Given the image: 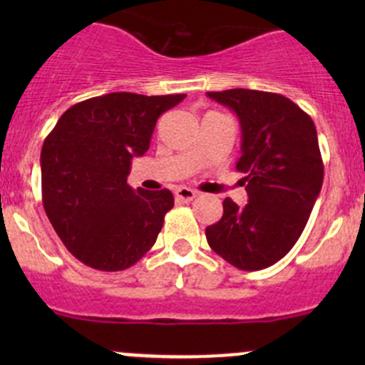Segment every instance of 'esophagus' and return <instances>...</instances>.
I'll return each instance as SVG.
<instances>
[{
	"mask_svg": "<svg viewBox=\"0 0 365 365\" xmlns=\"http://www.w3.org/2000/svg\"><path fill=\"white\" fill-rule=\"evenodd\" d=\"M175 196H176V200L189 203V201H192L194 197H197V192H196V190L189 189V187H178V189H176V192H175Z\"/></svg>",
	"mask_w": 365,
	"mask_h": 365,
	"instance_id": "esophagus-1",
	"label": "esophagus"
}]
</instances>
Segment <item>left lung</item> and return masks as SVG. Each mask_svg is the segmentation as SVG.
Wrapping results in <instances>:
<instances>
[{"label": "left lung", "mask_w": 365, "mask_h": 365, "mask_svg": "<svg viewBox=\"0 0 365 365\" xmlns=\"http://www.w3.org/2000/svg\"><path fill=\"white\" fill-rule=\"evenodd\" d=\"M212 101L237 113L242 128L238 171L249 203L224 200L219 222L206 240L240 270H261L292 251L323 185V160L314 121L279 93L235 88L208 91Z\"/></svg>", "instance_id": "8db88e82"}]
</instances>
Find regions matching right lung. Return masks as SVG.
<instances>
[{"label": "right lung", "mask_w": 365, "mask_h": 365, "mask_svg": "<svg viewBox=\"0 0 365 365\" xmlns=\"http://www.w3.org/2000/svg\"><path fill=\"white\" fill-rule=\"evenodd\" d=\"M180 95L108 93L67 109L42 146V201L65 247L81 263L118 272L155 244L175 200L168 189H132L134 157L150 148L162 113Z\"/></svg>", "instance_id": "right-lung-1"}]
</instances>
